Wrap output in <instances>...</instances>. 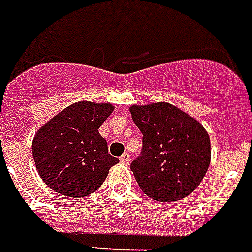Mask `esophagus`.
<instances>
[{
	"instance_id": "1",
	"label": "esophagus",
	"mask_w": 252,
	"mask_h": 252,
	"mask_svg": "<svg viewBox=\"0 0 252 252\" xmlns=\"http://www.w3.org/2000/svg\"><path fill=\"white\" fill-rule=\"evenodd\" d=\"M119 159H120V162H122V163H129V161H130V156H129V153H124L123 154V156H120V158H119Z\"/></svg>"
}]
</instances>
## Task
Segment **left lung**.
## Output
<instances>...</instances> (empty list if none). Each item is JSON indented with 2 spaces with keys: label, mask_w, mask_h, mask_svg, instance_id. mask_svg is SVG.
<instances>
[{
  "label": "left lung",
  "mask_w": 252,
  "mask_h": 252,
  "mask_svg": "<svg viewBox=\"0 0 252 252\" xmlns=\"http://www.w3.org/2000/svg\"><path fill=\"white\" fill-rule=\"evenodd\" d=\"M142 133L141 156L130 165L138 186L157 201H176L195 191L211 163V140L197 120L170 103L129 108Z\"/></svg>",
  "instance_id": "8db88e82"
}]
</instances>
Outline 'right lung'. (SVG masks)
<instances>
[{
  "mask_svg": "<svg viewBox=\"0 0 252 252\" xmlns=\"http://www.w3.org/2000/svg\"><path fill=\"white\" fill-rule=\"evenodd\" d=\"M114 111L110 103L77 102L37 130L32 156L39 175L49 188L69 197L98 189L119 159L108 153L99 126Z\"/></svg>",
  "mask_w": 252,
  "mask_h": 252,
  "instance_id": "right-lung-1",
  "label": "right lung"
}]
</instances>
